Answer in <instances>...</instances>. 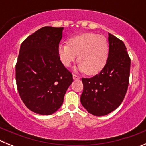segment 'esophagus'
<instances>
[{"mask_svg":"<svg viewBox=\"0 0 146 146\" xmlns=\"http://www.w3.org/2000/svg\"><path fill=\"white\" fill-rule=\"evenodd\" d=\"M73 79H74V80H77L80 79V77L76 75V74H73Z\"/></svg>","mask_w":146,"mask_h":146,"instance_id":"34e87169","label":"esophagus"}]
</instances>
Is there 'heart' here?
I'll return each mask as SVG.
<instances>
[{
    "label": "heart",
    "mask_w": 146,
    "mask_h": 146,
    "mask_svg": "<svg viewBox=\"0 0 146 146\" xmlns=\"http://www.w3.org/2000/svg\"><path fill=\"white\" fill-rule=\"evenodd\" d=\"M58 52L61 63L66 67L76 60L78 55L80 62L75 69L85 72L88 75H94L106 64L109 47L108 40L103 36L85 33L71 38L69 43H60Z\"/></svg>",
    "instance_id": "1"
}]
</instances>
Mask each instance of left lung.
I'll return each mask as SVG.
<instances>
[{
    "mask_svg": "<svg viewBox=\"0 0 146 146\" xmlns=\"http://www.w3.org/2000/svg\"><path fill=\"white\" fill-rule=\"evenodd\" d=\"M109 53L99 74L82 78L81 104L90 114L103 116L114 111L123 102L128 88L131 60L124 43L108 33Z\"/></svg>",
    "mask_w": 146,
    "mask_h": 146,
    "instance_id": "left-lung-1",
    "label": "left lung"
}]
</instances>
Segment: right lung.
I'll use <instances>...</instances> for the list:
<instances>
[{"mask_svg": "<svg viewBox=\"0 0 146 146\" xmlns=\"http://www.w3.org/2000/svg\"><path fill=\"white\" fill-rule=\"evenodd\" d=\"M63 30L43 27L20 46L17 87L25 106L37 114L50 115L57 111L73 82L72 74L63 65L58 52Z\"/></svg>", "mask_w": 146, "mask_h": 146, "instance_id": "add662e5", "label": "right lung"}]
</instances>
